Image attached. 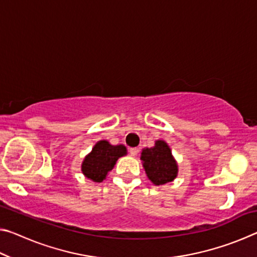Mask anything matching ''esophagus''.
Here are the masks:
<instances>
[{
	"label": "esophagus",
	"mask_w": 257,
	"mask_h": 257,
	"mask_svg": "<svg viewBox=\"0 0 257 257\" xmlns=\"http://www.w3.org/2000/svg\"><path fill=\"white\" fill-rule=\"evenodd\" d=\"M138 151H139V150L137 149V147H132V149H129V153H130V155L135 156V155H137Z\"/></svg>",
	"instance_id": "esophagus-1"
}]
</instances>
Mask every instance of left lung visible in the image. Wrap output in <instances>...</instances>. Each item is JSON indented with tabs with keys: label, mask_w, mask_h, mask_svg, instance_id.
Here are the masks:
<instances>
[{
	"label": "left lung",
	"mask_w": 257,
	"mask_h": 257,
	"mask_svg": "<svg viewBox=\"0 0 257 257\" xmlns=\"http://www.w3.org/2000/svg\"><path fill=\"white\" fill-rule=\"evenodd\" d=\"M141 160L147 177L156 186L170 182L177 177V163L170 147L163 141L156 142L152 149L143 150Z\"/></svg>",
	"instance_id": "left-lung-1"
}]
</instances>
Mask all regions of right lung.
I'll return each mask as SVG.
<instances>
[{"label": "right lung", "instance_id": "1", "mask_svg": "<svg viewBox=\"0 0 257 257\" xmlns=\"http://www.w3.org/2000/svg\"><path fill=\"white\" fill-rule=\"evenodd\" d=\"M127 154L123 145L112 146L106 141L98 142L92 152L86 156L81 165L84 175L95 182L105 179L108 171H111L120 156Z\"/></svg>", "mask_w": 257, "mask_h": 257}]
</instances>
